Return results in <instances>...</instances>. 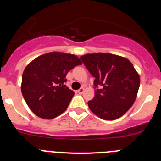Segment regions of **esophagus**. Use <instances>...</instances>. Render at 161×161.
<instances>
[{
    "instance_id": "obj_1",
    "label": "esophagus",
    "mask_w": 161,
    "mask_h": 161,
    "mask_svg": "<svg viewBox=\"0 0 161 161\" xmlns=\"http://www.w3.org/2000/svg\"><path fill=\"white\" fill-rule=\"evenodd\" d=\"M84 90H85V89H84V88L82 87V88H80V89H78V90L76 91V92H77L78 93H83Z\"/></svg>"
}]
</instances>
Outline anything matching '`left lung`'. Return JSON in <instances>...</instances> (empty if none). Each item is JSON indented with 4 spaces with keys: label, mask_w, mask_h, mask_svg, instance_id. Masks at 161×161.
Listing matches in <instances>:
<instances>
[{
    "label": "left lung",
    "mask_w": 161,
    "mask_h": 161,
    "mask_svg": "<svg viewBox=\"0 0 161 161\" xmlns=\"http://www.w3.org/2000/svg\"><path fill=\"white\" fill-rule=\"evenodd\" d=\"M80 59L95 78L94 97L88 102L91 111L104 120L122 117L136 101L140 84L133 64L109 53L86 54Z\"/></svg>",
    "instance_id": "obj_1"
}]
</instances>
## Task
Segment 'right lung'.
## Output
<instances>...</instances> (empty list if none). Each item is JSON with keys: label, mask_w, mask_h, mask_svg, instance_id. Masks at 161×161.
<instances>
[{"label": "right lung", "mask_w": 161, "mask_h": 161, "mask_svg": "<svg viewBox=\"0 0 161 161\" xmlns=\"http://www.w3.org/2000/svg\"><path fill=\"white\" fill-rule=\"evenodd\" d=\"M82 64L75 55L49 52L35 58L22 74V96L33 113L41 119H52L66 110L74 92L64 85L66 75Z\"/></svg>", "instance_id": "add662e5"}]
</instances>
